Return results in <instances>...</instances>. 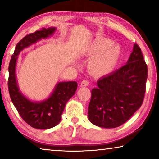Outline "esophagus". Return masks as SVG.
<instances>
[{"instance_id":"34e87169","label":"esophagus","mask_w":159,"mask_h":159,"mask_svg":"<svg viewBox=\"0 0 159 159\" xmlns=\"http://www.w3.org/2000/svg\"><path fill=\"white\" fill-rule=\"evenodd\" d=\"M88 84H89V82L86 80H82L81 83H80V85H81L82 87H86V86H88Z\"/></svg>"}]
</instances>
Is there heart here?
Listing matches in <instances>:
<instances>
[{"instance_id":"1","label":"heart","mask_w":159,"mask_h":159,"mask_svg":"<svg viewBox=\"0 0 159 159\" xmlns=\"http://www.w3.org/2000/svg\"><path fill=\"white\" fill-rule=\"evenodd\" d=\"M91 55L95 56L90 63V68L97 75H106L113 71L119 61L120 47L112 44L108 39H102L95 43L90 49Z\"/></svg>"}]
</instances>
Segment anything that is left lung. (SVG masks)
<instances>
[{"label":"left lung","mask_w":159,"mask_h":159,"mask_svg":"<svg viewBox=\"0 0 159 159\" xmlns=\"http://www.w3.org/2000/svg\"><path fill=\"white\" fill-rule=\"evenodd\" d=\"M148 67L140 48L133 51L125 66L100 78L91 93L88 119L100 127L114 128L125 123L142 105Z\"/></svg>","instance_id":"1"}]
</instances>
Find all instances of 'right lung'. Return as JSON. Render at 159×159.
I'll use <instances>...</instances> for the list:
<instances>
[{
  "label": "right lung",
  "instance_id": "obj_1",
  "mask_svg": "<svg viewBox=\"0 0 159 159\" xmlns=\"http://www.w3.org/2000/svg\"><path fill=\"white\" fill-rule=\"evenodd\" d=\"M55 30V27L43 28L26 35L16 44L8 66V87L12 103L24 121L36 129H46L57 125L67 101L77 88V82H58L48 98L42 102H33L21 94L17 85L15 73L17 56L25 48L53 34Z\"/></svg>",
  "mask_w": 159,
  "mask_h": 159
}]
</instances>
